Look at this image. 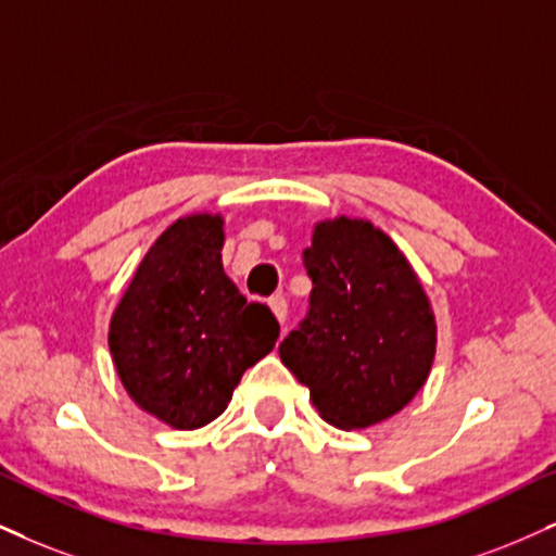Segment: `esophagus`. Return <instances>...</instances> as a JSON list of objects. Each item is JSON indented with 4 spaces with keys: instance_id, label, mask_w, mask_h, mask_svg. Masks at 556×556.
<instances>
[{
    "instance_id": "1",
    "label": "esophagus",
    "mask_w": 556,
    "mask_h": 556,
    "mask_svg": "<svg viewBox=\"0 0 556 556\" xmlns=\"http://www.w3.org/2000/svg\"><path fill=\"white\" fill-rule=\"evenodd\" d=\"M267 306H270V312L276 314V319L283 325L286 321V314H289V304H286L283 296H273L270 301H267Z\"/></svg>"
}]
</instances>
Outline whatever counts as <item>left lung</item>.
Segmentation results:
<instances>
[{
  "mask_svg": "<svg viewBox=\"0 0 556 556\" xmlns=\"http://www.w3.org/2000/svg\"><path fill=\"white\" fill-rule=\"evenodd\" d=\"M309 314L278 348L321 420L371 428L415 400L435 358V314L415 267L366 218L314 224Z\"/></svg>",
  "mask_w": 556,
  "mask_h": 556,
  "instance_id": "8db88e82",
  "label": "left lung"
}]
</instances>
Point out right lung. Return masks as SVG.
Masks as SVG:
<instances>
[{"label":"right lung","mask_w":556,"mask_h":556,"mask_svg":"<svg viewBox=\"0 0 556 556\" xmlns=\"http://www.w3.org/2000/svg\"><path fill=\"white\" fill-rule=\"evenodd\" d=\"M224 216L188 214L156 237L111 317L108 345L128 396L175 430L216 420L278 321L224 273Z\"/></svg>","instance_id":"right-lung-1"}]
</instances>
